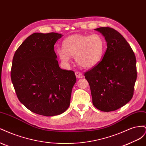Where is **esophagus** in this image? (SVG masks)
<instances>
[{
	"mask_svg": "<svg viewBox=\"0 0 146 146\" xmlns=\"http://www.w3.org/2000/svg\"><path fill=\"white\" fill-rule=\"evenodd\" d=\"M75 74H76V77L78 78H83V74L80 72L77 71V72H76V73H75Z\"/></svg>",
	"mask_w": 146,
	"mask_h": 146,
	"instance_id": "obj_1",
	"label": "esophagus"
}]
</instances>
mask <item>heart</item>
<instances>
[{"mask_svg": "<svg viewBox=\"0 0 146 146\" xmlns=\"http://www.w3.org/2000/svg\"><path fill=\"white\" fill-rule=\"evenodd\" d=\"M105 47V39L100 34H74L64 39L63 49L58 48L56 52L64 63H69L70 56H74L77 63L82 67L91 68L102 59Z\"/></svg>", "mask_w": 146, "mask_h": 146, "instance_id": "heart-1", "label": "heart"}]
</instances>
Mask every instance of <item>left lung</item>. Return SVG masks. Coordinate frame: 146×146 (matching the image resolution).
Returning <instances> with one entry per match:
<instances>
[{"instance_id":"1","label":"left lung","mask_w":146,"mask_h":146,"mask_svg":"<svg viewBox=\"0 0 146 146\" xmlns=\"http://www.w3.org/2000/svg\"><path fill=\"white\" fill-rule=\"evenodd\" d=\"M104 35L107 48L103 59L85 73L89 83L92 104L100 111H115L133 96L137 77L134 52L125 39L110 27L96 29Z\"/></svg>"}]
</instances>
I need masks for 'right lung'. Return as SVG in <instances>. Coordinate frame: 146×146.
<instances>
[{"mask_svg": "<svg viewBox=\"0 0 146 146\" xmlns=\"http://www.w3.org/2000/svg\"><path fill=\"white\" fill-rule=\"evenodd\" d=\"M63 35H31L16 50L11 78L17 98L30 111L45 116L64 113L70 105L76 77L61 69L54 45Z\"/></svg>", "mask_w": 146, "mask_h": 146, "instance_id": "1", "label": "right lung"}]
</instances>
